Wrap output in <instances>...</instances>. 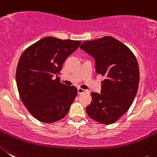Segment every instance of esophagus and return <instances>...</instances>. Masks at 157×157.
<instances>
[{"label": "esophagus", "mask_w": 157, "mask_h": 157, "mask_svg": "<svg viewBox=\"0 0 157 157\" xmlns=\"http://www.w3.org/2000/svg\"><path fill=\"white\" fill-rule=\"evenodd\" d=\"M77 92H78V94H82V93L85 92V90L80 88V87H78V88H77Z\"/></svg>", "instance_id": "34e87169"}]
</instances>
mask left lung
<instances>
[{
	"instance_id": "obj_1",
	"label": "left lung",
	"mask_w": 157,
	"mask_h": 157,
	"mask_svg": "<svg viewBox=\"0 0 157 157\" xmlns=\"http://www.w3.org/2000/svg\"><path fill=\"white\" fill-rule=\"evenodd\" d=\"M80 48L94 58L97 74L105 77L101 94L91 93L87 115L101 124H113L128 111L136 96L139 84L136 58L126 45L112 36L84 41Z\"/></svg>"
}]
</instances>
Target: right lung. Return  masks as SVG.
<instances>
[{"instance_id": "obj_1", "label": "right lung", "mask_w": 157, "mask_h": 157, "mask_svg": "<svg viewBox=\"0 0 157 157\" xmlns=\"http://www.w3.org/2000/svg\"><path fill=\"white\" fill-rule=\"evenodd\" d=\"M80 40L46 36L24 51L16 69V84L24 105L40 122H56L68 113L77 94L74 86L62 84L58 76Z\"/></svg>"}]
</instances>
